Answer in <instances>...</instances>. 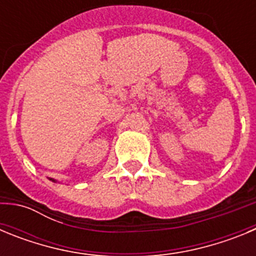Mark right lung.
Returning a JSON list of instances; mask_svg holds the SVG:
<instances>
[{
  "label": "right lung",
  "mask_w": 256,
  "mask_h": 256,
  "mask_svg": "<svg viewBox=\"0 0 256 256\" xmlns=\"http://www.w3.org/2000/svg\"><path fill=\"white\" fill-rule=\"evenodd\" d=\"M50 180H52V182H56V180H52V178H50Z\"/></svg>",
  "instance_id": "right-lung-1"
}]
</instances>
